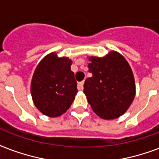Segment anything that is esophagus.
Listing matches in <instances>:
<instances>
[{
    "label": "esophagus",
    "instance_id": "1",
    "mask_svg": "<svg viewBox=\"0 0 159 159\" xmlns=\"http://www.w3.org/2000/svg\"><path fill=\"white\" fill-rule=\"evenodd\" d=\"M83 84H84V82H83V81L78 82V84H77V89L79 90V91H82V90H83Z\"/></svg>",
    "mask_w": 159,
    "mask_h": 159
}]
</instances>
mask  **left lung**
Instances as JSON below:
<instances>
[{
	"instance_id": "1",
	"label": "left lung",
	"mask_w": 159,
	"mask_h": 159,
	"mask_svg": "<svg viewBox=\"0 0 159 159\" xmlns=\"http://www.w3.org/2000/svg\"><path fill=\"white\" fill-rule=\"evenodd\" d=\"M92 77L85 81L83 92L92 111L104 120L125 113L135 97L133 72L126 59L116 51L105 57H88Z\"/></svg>"
}]
</instances>
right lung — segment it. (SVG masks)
<instances>
[{
	"mask_svg": "<svg viewBox=\"0 0 159 159\" xmlns=\"http://www.w3.org/2000/svg\"><path fill=\"white\" fill-rule=\"evenodd\" d=\"M67 57L48 53L36 67L31 81L34 106L48 117H57L69 109L77 93V82Z\"/></svg>",
	"mask_w": 159,
	"mask_h": 159,
	"instance_id": "right-lung-1",
	"label": "right lung"
}]
</instances>
